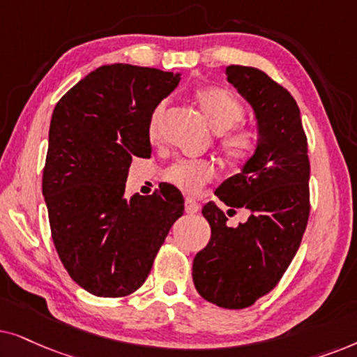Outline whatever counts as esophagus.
Returning a JSON list of instances; mask_svg holds the SVG:
<instances>
[{
	"label": "esophagus",
	"mask_w": 357,
	"mask_h": 357,
	"mask_svg": "<svg viewBox=\"0 0 357 357\" xmlns=\"http://www.w3.org/2000/svg\"><path fill=\"white\" fill-rule=\"evenodd\" d=\"M199 208H201V206H199L194 199L188 197L186 201H184V211H186V213H197Z\"/></svg>",
	"instance_id": "esophagus-1"
}]
</instances>
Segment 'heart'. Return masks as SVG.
I'll return each mask as SVG.
<instances>
[{"label": "heart", "mask_w": 357, "mask_h": 357, "mask_svg": "<svg viewBox=\"0 0 357 357\" xmlns=\"http://www.w3.org/2000/svg\"><path fill=\"white\" fill-rule=\"evenodd\" d=\"M196 101L208 126L218 134L225 132L220 139V146L227 158L236 165L245 163L246 160L251 158L256 146H258V137L255 132L250 129L230 130L245 117V109L238 99L225 89L207 88L201 89L196 94ZM161 112H163V107L158 106L151 114L149 123V137L151 140H156V137H158V121ZM212 178L213 166L211 161L206 160L176 161L165 171L166 181L181 189L183 192L189 194L201 191L204 184L212 181Z\"/></svg>", "instance_id": "heart-1"}]
</instances>
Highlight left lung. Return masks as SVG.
Masks as SVG:
<instances>
[{
  "label": "left lung",
  "mask_w": 357,
  "mask_h": 357,
  "mask_svg": "<svg viewBox=\"0 0 357 357\" xmlns=\"http://www.w3.org/2000/svg\"><path fill=\"white\" fill-rule=\"evenodd\" d=\"M225 75L253 109L258 146L215 196L250 215L230 227L215 204L204 206L211 241L192 261V281L206 301L236 310L273 291L296 256L310 213V163L291 93L253 66L230 65Z\"/></svg>",
  "instance_id": "8db88e82"
}]
</instances>
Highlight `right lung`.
Returning <instances> with one entry per match:
<instances>
[{
  "label": "right lung",
  "mask_w": 357,
  "mask_h": 357,
  "mask_svg": "<svg viewBox=\"0 0 357 357\" xmlns=\"http://www.w3.org/2000/svg\"><path fill=\"white\" fill-rule=\"evenodd\" d=\"M181 75L112 63L56 102L42 178L54 245L70 278L98 297H123L149 278L183 215L173 186L126 197L132 158L151 153L149 123Z\"/></svg>",
  "instance_id": "obj_1"
}]
</instances>
